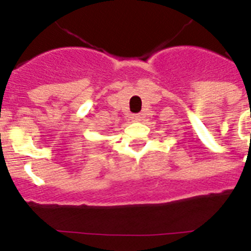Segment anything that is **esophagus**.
I'll use <instances>...</instances> for the list:
<instances>
[{
	"label": "esophagus",
	"instance_id": "34e87169",
	"mask_svg": "<svg viewBox=\"0 0 251 251\" xmlns=\"http://www.w3.org/2000/svg\"><path fill=\"white\" fill-rule=\"evenodd\" d=\"M142 118H143V114H134L132 117V119L134 122H141Z\"/></svg>",
	"mask_w": 251,
	"mask_h": 251
}]
</instances>
